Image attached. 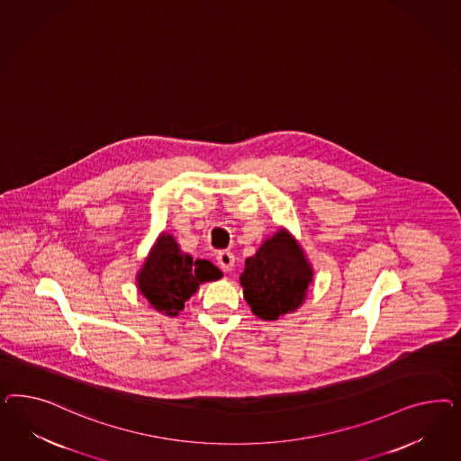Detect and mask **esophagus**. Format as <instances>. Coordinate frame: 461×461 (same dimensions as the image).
I'll return each instance as SVG.
<instances>
[{
  "instance_id": "esophagus-1",
  "label": "esophagus",
  "mask_w": 461,
  "mask_h": 461,
  "mask_svg": "<svg viewBox=\"0 0 461 461\" xmlns=\"http://www.w3.org/2000/svg\"><path fill=\"white\" fill-rule=\"evenodd\" d=\"M216 260H218V266L221 267L223 270H231L235 267V255L231 251L221 250L218 251L216 255Z\"/></svg>"
}]
</instances>
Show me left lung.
Returning <instances> with one entry per match:
<instances>
[{
  "label": "left lung",
  "instance_id": "8db88e82",
  "mask_svg": "<svg viewBox=\"0 0 461 461\" xmlns=\"http://www.w3.org/2000/svg\"><path fill=\"white\" fill-rule=\"evenodd\" d=\"M312 272L301 247L279 231L245 260L241 285L253 314L274 321L303 304Z\"/></svg>",
  "mask_w": 461,
  "mask_h": 461
}]
</instances>
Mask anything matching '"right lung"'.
<instances>
[{
  "label": "right lung",
  "mask_w": 461,
  "mask_h": 461,
  "mask_svg": "<svg viewBox=\"0 0 461 461\" xmlns=\"http://www.w3.org/2000/svg\"><path fill=\"white\" fill-rule=\"evenodd\" d=\"M221 277V270L208 260H193L182 253L176 240L162 235L139 276L140 293L160 312L177 316L184 303L201 282Z\"/></svg>",
  "instance_id": "right-lung-1"
}]
</instances>
